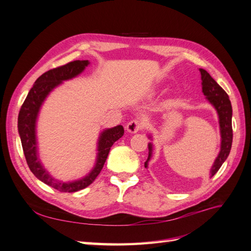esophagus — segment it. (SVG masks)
Wrapping results in <instances>:
<instances>
[{
	"label": "esophagus",
	"mask_w": 251,
	"mask_h": 251,
	"mask_svg": "<svg viewBox=\"0 0 251 251\" xmlns=\"http://www.w3.org/2000/svg\"><path fill=\"white\" fill-rule=\"evenodd\" d=\"M142 127H143V123H142V120H139V119L131 120L130 123H127V125H126V131H127L128 133H131V134L137 133L138 131L141 130Z\"/></svg>",
	"instance_id": "34e87169"
}]
</instances>
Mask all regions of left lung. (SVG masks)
<instances>
[{
  "instance_id": "1",
  "label": "left lung",
  "mask_w": 251,
  "mask_h": 251,
  "mask_svg": "<svg viewBox=\"0 0 251 251\" xmlns=\"http://www.w3.org/2000/svg\"><path fill=\"white\" fill-rule=\"evenodd\" d=\"M201 73V85L202 92L206 96V100L214 107L217 111L219 117V126H220V135H221V147L220 151L216 158V160L210 169V178L220 170L224 161L229 155L232 143V126H231V118H232V108L231 102L229 100L228 95L225 91L218 85V82L212 78L209 73L204 70L199 69ZM149 138L151 139V136L149 135ZM149 157L148 160L144 162V168H149V162L153 155V143L149 142Z\"/></svg>"
}]
</instances>
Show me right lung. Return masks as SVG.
<instances>
[{
    "instance_id": "1",
    "label": "right lung",
    "mask_w": 251,
    "mask_h": 251,
    "mask_svg": "<svg viewBox=\"0 0 251 251\" xmlns=\"http://www.w3.org/2000/svg\"><path fill=\"white\" fill-rule=\"evenodd\" d=\"M89 65V60H74L65 66L45 72L35 80L19 113L18 130L30 171L45 184L64 193L77 192L92 183L102 170L111 147L114 142L123 137L125 133L123 126H116L111 128H105L100 134L95 164L90 173L80 179L68 182L59 181L52 177L42 164L36 138V123L42 105L53 90L62 85L64 81L78 76Z\"/></svg>"
}]
</instances>
